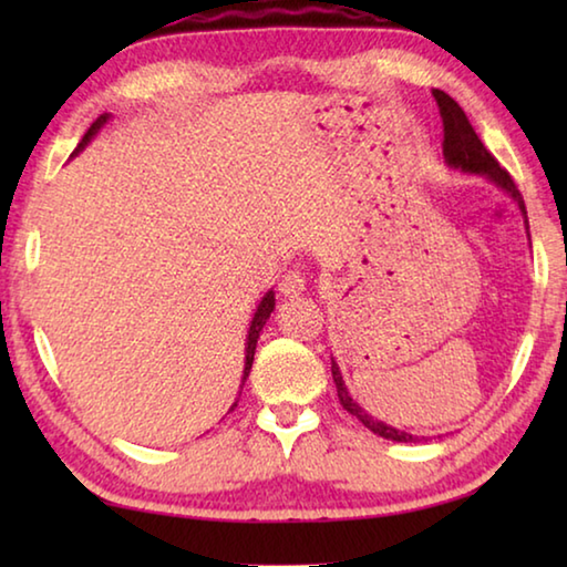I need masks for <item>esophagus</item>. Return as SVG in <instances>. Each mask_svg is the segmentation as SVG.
<instances>
[{
	"label": "esophagus",
	"instance_id": "34e87169",
	"mask_svg": "<svg viewBox=\"0 0 567 567\" xmlns=\"http://www.w3.org/2000/svg\"><path fill=\"white\" fill-rule=\"evenodd\" d=\"M307 290V277L300 270H290L282 275L280 280V292L285 297H300Z\"/></svg>",
	"mask_w": 567,
	"mask_h": 567
}]
</instances>
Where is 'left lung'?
<instances>
[{
	"instance_id": "8db88e82",
	"label": "left lung",
	"mask_w": 567,
	"mask_h": 567,
	"mask_svg": "<svg viewBox=\"0 0 567 567\" xmlns=\"http://www.w3.org/2000/svg\"><path fill=\"white\" fill-rule=\"evenodd\" d=\"M433 97L437 100V107H440V117H443L445 124V142H443V155L447 167L465 172V175H475V177H485L487 182H493L495 187H501L507 197L513 199V203L520 207V213L525 217V229H527V213H525V203H523V195L517 192L513 177L507 175V172L497 165V159L491 155V152L485 150L483 142L473 130V124L465 117V112L460 104L450 97V94L433 90ZM530 237V235H527ZM332 380H334V388H338V398H340V405L350 412V415L358 417L364 427L372 430V433L392 440V443H420V440L425 437H417L412 433H405V430H398L388 425V422H382L378 417H372L368 410L358 405V400H352L348 385H344L342 380V372L338 368V362L332 360Z\"/></svg>"
}]
</instances>
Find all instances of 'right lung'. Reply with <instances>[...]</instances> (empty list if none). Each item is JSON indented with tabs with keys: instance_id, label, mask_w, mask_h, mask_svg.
Instances as JSON below:
<instances>
[{
	"instance_id": "obj_1",
	"label": "right lung",
	"mask_w": 567,
	"mask_h": 567,
	"mask_svg": "<svg viewBox=\"0 0 567 567\" xmlns=\"http://www.w3.org/2000/svg\"><path fill=\"white\" fill-rule=\"evenodd\" d=\"M110 117H112V114L104 112V114H100L97 120L92 122V127L87 130V134H84L80 145H76L74 155H80V152H82L84 147H87L94 137H97V132L104 127V124L110 122ZM272 310H275V292H272V290H267V292H265V297L260 300V305H257V310H255V315H252V322H249V330H247V340H245V370H243V385H245V380H247V375H249V370H252V360H255L257 340H260V332H262V328H265V322L270 320ZM233 408H237V402H235ZM233 408H229V410H233Z\"/></svg>"
}]
</instances>
